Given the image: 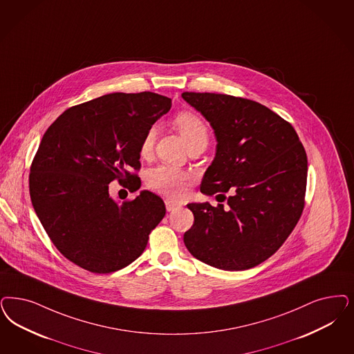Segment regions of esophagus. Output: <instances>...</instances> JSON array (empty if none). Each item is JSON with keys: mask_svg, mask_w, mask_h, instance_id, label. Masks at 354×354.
<instances>
[{"mask_svg": "<svg viewBox=\"0 0 354 354\" xmlns=\"http://www.w3.org/2000/svg\"><path fill=\"white\" fill-rule=\"evenodd\" d=\"M165 203H166V209H167V212H174V210H176V209H179V207H182V205H179V204L174 203V201H170V200H166Z\"/></svg>", "mask_w": 354, "mask_h": 354, "instance_id": "esophagus-1", "label": "esophagus"}]
</instances>
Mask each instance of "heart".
<instances>
[{"instance_id":"heart-1","label":"heart","mask_w":354,"mask_h":354,"mask_svg":"<svg viewBox=\"0 0 354 354\" xmlns=\"http://www.w3.org/2000/svg\"><path fill=\"white\" fill-rule=\"evenodd\" d=\"M174 125L178 132L183 137L184 142L188 149L196 147L198 144L207 142V129L203 119L191 111L179 112L175 119ZM157 138V127L153 125L144 134L142 141L140 144V156L147 158L151 156L154 144ZM189 176L187 172L176 170L167 166H160L151 171L147 176V187L156 192L167 196L170 198H182L187 192V184Z\"/></svg>"}]
</instances>
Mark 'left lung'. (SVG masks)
I'll list each match as a JSON object with an SVG mask.
<instances>
[{"label":"left lung","mask_w":354,"mask_h":354,"mask_svg":"<svg viewBox=\"0 0 354 354\" xmlns=\"http://www.w3.org/2000/svg\"><path fill=\"white\" fill-rule=\"evenodd\" d=\"M182 97L204 115L217 137L216 157L200 191L227 198L226 207L187 205L195 221L184 232V244L214 268L257 267L280 248L302 216L305 147L290 122L257 102L213 93Z\"/></svg>","instance_id":"1"}]
</instances>
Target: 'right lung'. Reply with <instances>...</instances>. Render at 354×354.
I'll use <instances>...</instances> for the list:
<instances>
[{
    "mask_svg": "<svg viewBox=\"0 0 354 354\" xmlns=\"http://www.w3.org/2000/svg\"><path fill=\"white\" fill-rule=\"evenodd\" d=\"M170 109V97L156 93H112L64 111L46 131L30 167V196L49 239L75 266L111 273L144 252L166 214L163 200L142 191L118 205L109 184L141 187L140 144Z\"/></svg>",
    "mask_w": 354,
    "mask_h": 354,
    "instance_id": "right-lung-1",
    "label": "right lung"
}]
</instances>
